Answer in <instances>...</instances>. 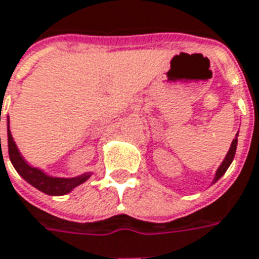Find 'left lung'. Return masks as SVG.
Masks as SVG:
<instances>
[{
    "label": "left lung",
    "mask_w": 259,
    "mask_h": 259,
    "mask_svg": "<svg viewBox=\"0 0 259 259\" xmlns=\"http://www.w3.org/2000/svg\"><path fill=\"white\" fill-rule=\"evenodd\" d=\"M237 137H238V133L236 134V138L233 139L232 145H230V149H229V152H227V155H226V157H225V160L222 162V164L219 166V168L216 170L213 183H216L218 180L221 179L222 176L226 173V170L229 168V166L232 164L233 159H234V155H236V149H237Z\"/></svg>",
    "instance_id": "left-lung-1"
}]
</instances>
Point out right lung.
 <instances>
[{
	"mask_svg": "<svg viewBox=\"0 0 259 259\" xmlns=\"http://www.w3.org/2000/svg\"><path fill=\"white\" fill-rule=\"evenodd\" d=\"M7 122H8V153L11 163L14 164V167L22 179L26 180L29 184L37 188L38 191L45 192L47 195H65L68 192L72 191L75 187L85 183L92 176V173H83L76 177H71V179H61V177H51L49 174H46L43 170L32 167L23 159V156L21 155V152L16 146L15 141L12 138V134L9 131V117ZM1 153H3V150H1Z\"/></svg>",
	"mask_w": 259,
	"mask_h": 259,
	"instance_id": "add662e5",
	"label": "right lung"
}]
</instances>
